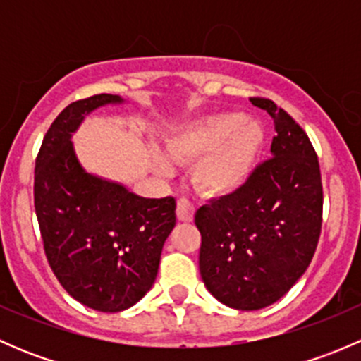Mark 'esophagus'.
<instances>
[{"mask_svg":"<svg viewBox=\"0 0 361 361\" xmlns=\"http://www.w3.org/2000/svg\"><path fill=\"white\" fill-rule=\"evenodd\" d=\"M194 213H195L194 204L188 202L185 197L178 199V204H176L178 220H181V221H192V220H194Z\"/></svg>","mask_w":361,"mask_h":361,"instance_id":"esophagus-1","label":"esophagus"}]
</instances>
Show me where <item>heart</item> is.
I'll use <instances>...</instances> for the list:
<instances>
[{"label":"heart","mask_w":361,"mask_h":361,"mask_svg":"<svg viewBox=\"0 0 361 361\" xmlns=\"http://www.w3.org/2000/svg\"><path fill=\"white\" fill-rule=\"evenodd\" d=\"M265 145V129L253 116L211 113L190 120L166 141L174 162H194L192 183L206 197H228L250 181ZM155 171L167 174L171 162L162 152L152 155Z\"/></svg>","instance_id":"heart-1"}]
</instances>
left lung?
I'll list each match as a JSON object with an SVG mask.
<instances>
[{
  "mask_svg": "<svg viewBox=\"0 0 361 361\" xmlns=\"http://www.w3.org/2000/svg\"><path fill=\"white\" fill-rule=\"evenodd\" d=\"M250 101L274 120L272 157L241 190L195 213L204 285L239 311L274 304L300 279L318 246L323 211L319 164L307 134L271 99Z\"/></svg>",
  "mask_w": 361,
  "mask_h": 361,
  "instance_id": "obj_1",
  "label": "left lung"
}]
</instances>
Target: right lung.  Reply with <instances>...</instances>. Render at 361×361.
I'll use <instances>...</instances> for the list:
<instances>
[{
  "label": "right lung",
  "mask_w": 361,
  "mask_h": 361,
  "mask_svg": "<svg viewBox=\"0 0 361 361\" xmlns=\"http://www.w3.org/2000/svg\"><path fill=\"white\" fill-rule=\"evenodd\" d=\"M126 99L97 94L59 113L35 167V209L47 260L63 288L101 312L129 309L157 278L160 253L176 225L174 197L147 199L89 173L73 133L89 113Z\"/></svg>",
  "instance_id": "obj_1"
}]
</instances>
